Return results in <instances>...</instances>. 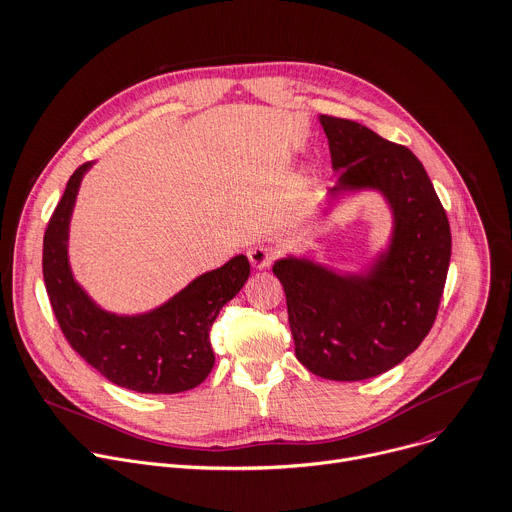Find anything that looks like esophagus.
<instances>
[{"label":"esophagus","instance_id":"1","mask_svg":"<svg viewBox=\"0 0 512 512\" xmlns=\"http://www.w3.org/2000/svg\"><path fill=\"white\" fill-rule=\"evenodd\" d=\"M248 258L256 270H266L274 260V252L266 246H254L248 250Z\"/></svg>","mask_w":512,"mask_h":512}]
</instances>
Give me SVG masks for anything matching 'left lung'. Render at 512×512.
Segmentation results:
<instances>
[{
  "label": "left lung",
  "mask_w": 512,
  "mask_h": 512,
  "mask_svg": "<svg viewBox=\"0 0 512 512\" xmlns=\"http://www.w3.org/2000/svg\"><path fill=\"white\" fill-rule=\"evenodd\" d=\"M333 170L329 191L376 189L392 211V234L364 274H337L307 258H280L272 272L287 295L297 360L327 380H366L413 354L443 295L451 232L421 160L370 128L319 116Z\"/></svg>",
  "instance_id": "8db88e82"
}]
</instances>
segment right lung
I'll return each instance as SVG.
<instances>
[{
    "label": "right lung",
    "instance_id": "1",
    "mask_svg": "<svg viewBox=\"0 0 512 512\" xmlns=\"http://www.w3.org/2000/svg\"><path fill=\"white\" fill-rule=\"evenodd\" d=\"M91 164L75 170L44 234L42 274L56 321L71 348L109 382L146 394L191 390L215 364L209 329L221 307L244 287L250 262L244 254L234 256L142 315L101 309L77 285L67 250L75 199Z\"/></svg>",
    "mask_w": 512,
    "mask_h": 512
}]
</instances>
